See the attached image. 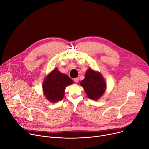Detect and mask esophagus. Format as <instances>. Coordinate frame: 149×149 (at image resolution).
<instances>
[{
	"label": "esophagus",
	"instance_id": "34e87169",
	"mask_svg": "<svg viewBox=\"0 0 149 149\" xmlns=\"http://www.w3.org/2000/svg\"><path fill=\"white\" fill-rule=\"evenodd\" d=\"M74 81L75 82V83H78V82H79V78H75V79H74Z\"/></svg>",
	"mask_w": 149,
	"mask_h": 149
}]
</instances>
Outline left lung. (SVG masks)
I'll use <instances>...</instances> for the list:
<instances>
[{"label": "left lung", "instance_id": "1", "mask_svg": "<svg viewBox=\"0 0 149 149\" xmlns=\"http://www.w3.org/2000/svg\"><path fill=\"white\" fill-rule=\"evenodd\" d=\"M80 85L83 88L88 97L92 100H97L103 95L106 91V83L99 72L89 69L86 72L85 78Z\"/></svg>", "mask_w": 149, "mask_h": 149}]
</instances>
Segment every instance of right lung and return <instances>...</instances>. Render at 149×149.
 I'll use <instances>...</instances> for the list:
<instances>
[{
  "mask_svg": "<svg viewBox=\"0 0 149 149\" xmlns=\"http://www.w3.org/2000/svg\"><path fill=\"white\" fill-rule=\"evenodd\" d=\"M73 81L67 75L61 73L57 68L54 69L45 78L43 90L46 99L51 103H57L63 98L67 86Z\"/></svg>",
  "mask_w": 149,
  "mask_h": 149,
  "instance_id": "add662e5",
  "label": "right lung"
}]
</instances>
